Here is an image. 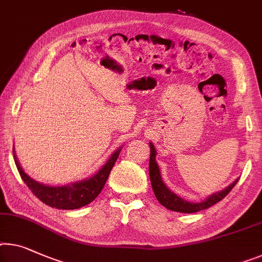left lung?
<instances>
[{"label":"left lung","mask_w":262,"mask_h":262,"mask_svg":"<svg viewBox=\"0 0 262 262\" xmlns=\"http://www.w3.org/2000/svg\"><path fill=\"white\" fill-rule=\"evenodd\" d=\"M150 147V159H149V177H150V182L151 187H153L154 194L158 201L162 206H165L167 209L173 210V212H180V213H196L200 212L202 209L209 208L213 205L217 204L219 201H221L226 195H227L233 187L236 185V182L239 181V179H236L235 181H233L231 185L226 187L222 190H219L216 193H213L207 196L205 200L201 202H190L187 201L181 196H179L178 194L168 188L166 186V183L163 182L161 171H160L159 165L156 162V149L155 146L151 142H149Z\"/></svg>","instance_id":"8db88e82"}]
</instances>
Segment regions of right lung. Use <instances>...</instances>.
<instances>
[{"mask_svg": "<svg viewBox=\"0 0 262 262\" xmlns=\"http://www.w3.org/2000/svg\"><path fill=\"white\" fill-rule=\"evenodd\" d=\"M121 149H122V146L109 156L106 163L92 177L63 186H50L34 180L23 170L21 165H19L16 153H15V148H13V155L15 165L17 167L22 180L29 187V189L33 192L35 196L40 199L43 204L54 207V208L77 209L91 204L101 193L109 174H111L112 168L114 167L116 160L119 158Z\"/></svg>", "mask_w": 262, "mask_h": 262, "instance_id": "right-lung-1", "label": "right lung"}]
</instances>
